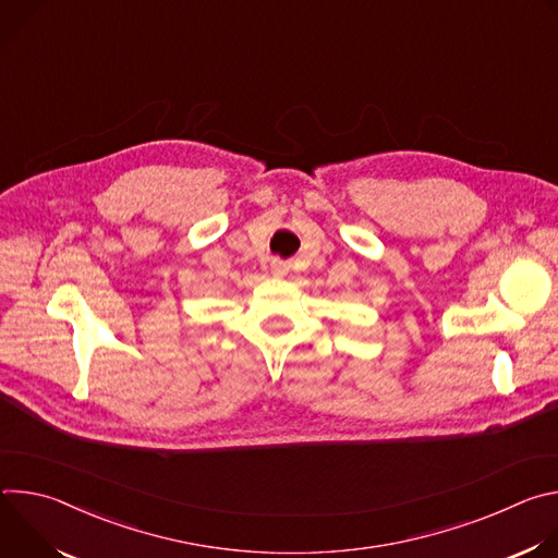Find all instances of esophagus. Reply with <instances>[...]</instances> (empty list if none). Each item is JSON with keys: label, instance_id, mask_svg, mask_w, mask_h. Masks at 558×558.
<instances>
[{"label": "esophagus", "instance_id": "esophagus-1", "mask_svg": "<svg viewBox=\"0 0 558 558\" xmlns=\"http://www.w3.org/2000/svg\"><path fill=\"white\" fill-rule=\"evenodd\" d=\"M269 269H271L274 276H284V274L289 271V265H287L284 260H280V258H274V260L269 263Z\"/></svg>", "mask_w": 558, "mask_h": 558}]
</instances>
